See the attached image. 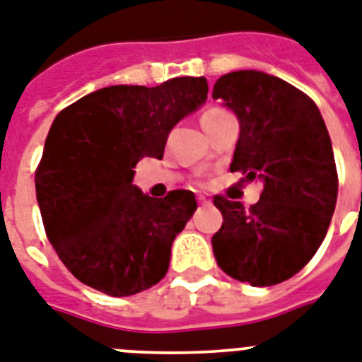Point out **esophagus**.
<instances>
[{"instance_id": "34e87169", "label": "esophagus", "mask_w": 362, "mask_h": 362, "mask_svg": "<svg viewBox=\"0 0 362 362\" xmlns=\"http://www.w3.org/2000/svg\"><path fill=\"white\" fill-rule=\"evenodd\" d=\"M199 204L200 206H209L211 204V199H209V197H206V195H199Z\"/></svg>"}]
</instances>
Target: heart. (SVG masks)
Returning a JSON list of instances; mask_svg holds the SVG:
<instances>
[{
    "label": "heart",
    "mask_w": 362,
    "mask_h": 362,
    "mask_svg": "<svg viewBox=\"0 0 362 362\" xmlns=\"http://www.w3.org/2000/svg\"><path fill=\"white\" fill-rule=\"evenodd\" d=\"M224 110H218V108H209V110H206L204 114H202V123H204V121H208V119H211V117H215V115H218V114H223Z\"/></svg>",
    "instance_id": "obj_1"
}]
</instances>
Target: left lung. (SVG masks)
I'll use <instances>...</instances> for the list:
<instances>
[{
	"label": "left lung",
	"mask_w": 362,
	"mask_h": 362,
	"mask_svg": "<svg viewBox=\"0 0 362 362\" xmlns=\"http://www.w3.org/2000/svg\"><path fill=\"white\" fill-rule=\"evenodd\" d=\"M238 115L230 171L259 178L256 204L214 197L223 226L211 238L217 265L254 287L293 278L326 238L335 211L339 176L326 123L309 95L254 69L226 73L214 86Z\"/></svg>",
	"instance_id": "1"
}]
</instances>
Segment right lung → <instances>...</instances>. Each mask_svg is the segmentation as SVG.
I'll list each match as a JSON object with an SVG mask.
<instances>
[{
    "label": "right lung",
    "mask_w": 362,
    "mask_h": 362,
    "mask_svg": "<svg viewBox=\"0 0 362 362\" xmlns=\"http://www.w3.org/2000/svg\"><path fill=\"white\" fill-rule=\"evenodd\" d=\"M208 97L204 77L160 86H108L66 106L36 167V200L47 239L78 281L110 296L156 285L173 241L195 214L191 191L163 199L132 184L141 158H163L167 136Z\"/></svg>",
    "instance_id": "add662e5"
}]
</instances>
